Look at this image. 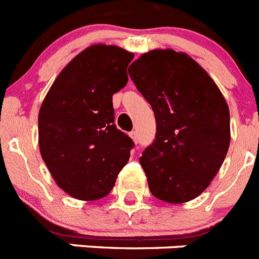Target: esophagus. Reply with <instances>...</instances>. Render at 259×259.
Segmentation results:
<instances>
[{"label":"esophagus","instance_id":"obj_1","mask_svg":"<svg viewBox=\"0 0 259 259\" xmlns=\"http://www.w3.org/2000/svg\"><path fill=\"white\" fill-rule=\"evenodd\" d=\"M130 136H131V139L132 140H134V143L135 144H137V140H139V139H137V134L136 132H131V134H130Z\"/></svg>","mask_w":259,"mask_h":259}]
</instances>
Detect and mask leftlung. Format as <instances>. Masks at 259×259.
Returning a JSON list of instances; mask_svg holds the SVG:
<instances>
[{"mask_svg": "<svg viewBox=\"0 0 259 259\" xmlns=\"http://www.w3.org/2000/svg\"><path fill=\"white\" fill-rule=\"evenodd\" d=\"M128 72L152 106L157 124L154 143L140 158L150 192L164 202H188L209 187L227 155V101L187 53L153 49Z\"/></svg>", "mask_w": 259, "mask_h": 259, "instance_id": "obj_1", "label": "left lung"}]
</instances>
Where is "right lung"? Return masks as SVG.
Listing matches in <instances>:
<instances>
[{
	"instance_id": "1",
	"label": "right lung",
	"mask_w": 259,
	"mask_h": 259,
	"mask_svg": "<svg viewBox=\"0 0 259 259\" xmlns=\"http://www.w3.org/2000/svg\"><path fill=\"white\" fill-rule=\"evenodd\" d=\"M132 58L116 45H91L59 72L41 104V157L71 197L107 196L130 159L134 143L114 124L113 95L127 85Z\"/></svg>"
}]
</instances>
